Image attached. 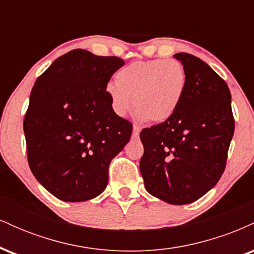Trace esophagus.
I'll list each match as a JSON object with an SVG mask.
<instances>
[{
    "label": "esophagus",
    "instance_id": "34e87169",
    "mask_svg": "<svg viewBox=\"0 0 254 254\" xmlns=\"http://www.w3.org/2000/svg\"><path fill=\"white\" fill-rule=\"evenodd\" d=\"M139 132H141V127H137V125H133L132 127V138H138Z\"/></svg>",
    "mask_w": 254,
    "mask_h": 254
}]
</instances>
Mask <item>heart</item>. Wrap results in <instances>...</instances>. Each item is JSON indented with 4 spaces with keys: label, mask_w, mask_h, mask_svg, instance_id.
Returning <instances> with one entry per match:
<instances>
[{
    "label": "heart",
    "mask_w": 254,
    "mask_h": 254,
    "mask_svg": "<svg viewBox=\"0 0 254 254\" xmlns=\"http://www.w3.org/2000/svg\"><path fill=\"white\" fill-rule=\"evenodd\" d=\"M186 82L185 68L177 60L135 62L118 70L106 94L119 117L127 116L133 103L137 118L162 123L179 109Z\"/></svg>",
    "instance_id": "heart-1"
}]
</instances>
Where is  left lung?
Listing matches in <instances>:
<instances>
[{
	"mask_svg": "<svg viewBox=\"0 0 254 254\" xmlns=\"http://www.w3.org/2000/svg\"><path fill=\"white\" fill-rule=\"evenodd\" d=\"M186 89L168 121L139 133L144 154L139 171L151 196L183 205L199 199L216 185L234 133L228 86L204 61L179 52Z\"/></svg>",
	"mask_w": 254,
	"mask_h": 254,
	"instance_id": "8db88e82",
	"label": "left lung"
}]
</instances>
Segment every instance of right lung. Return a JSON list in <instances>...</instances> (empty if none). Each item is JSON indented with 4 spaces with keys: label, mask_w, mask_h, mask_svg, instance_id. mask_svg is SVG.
<instances>
[{
    "label": "right lung",
    "mask_w": 254,
    "mask_h": 254,
    "mask_svg": "<svg viewBox=\"0 0 254 254\" xmlns=\"http://www.w3.org/2000/svg\"><path fill=\"white\" fill-rule=\"evenodd\" d=\"M123 65L118 57L75 49L32 88L24 121L28 165L58 199L84 202L104 192L111 160L130 141L132 124L113 112L106 94Z\"/></svg>",
    "instance_id": "right-lung-1"
}]
</instances>
